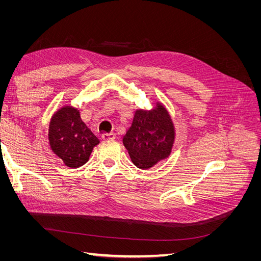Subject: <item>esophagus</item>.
I'll list each match as a JSON object with an SVG mask.
<instances>
[{
    "mask_svg": "<svg viewBox=\"0 0 261 261\" xmlns=\"http://www.w3.org/2000/svg\"><path fill=\"white\" fill-rule=\"evenodd\" d=\"M102 138H103V139H114L115 134L114 133H105V134H102Z\"/></svg>",
    "mask_w": 261,
    "mask_h": 261,
    "instance_id": "1",
    "label": "esophagus"
}]
</instances>
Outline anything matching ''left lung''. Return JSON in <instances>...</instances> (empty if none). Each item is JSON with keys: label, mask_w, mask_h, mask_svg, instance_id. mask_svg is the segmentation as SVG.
I'll use <instances>...</instances> for the list:
<instances>
[{"label": "left lung", "mask_w": 261, "mask_h": 261, "mask_svg": "<svg viewBox=\"0 0 261 261\" xmlns=\"http://www.w3.org/2000/svg\"><path fill=\"white\" fill-rule=\"evenodd\" d=\"M173 143L174 126L167 110L159 103L150 111L137 110L123 136V144L133 163L143 170L168 158Z\"/></svg>", "instance_id": "left-lung-1"}]
</instances>
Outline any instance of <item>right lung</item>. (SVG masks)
I'll use <instances>...</instances> for the list:
<instances>
[{
    "label": "right lung",
    "instance_id": "1",
    "mask_svg": "<svg viewBox=\"0 0 261 261\" xmlns=\"http://www.w3.org/2000/svg\"><path fill=\"white\" fill-rule=\"evenodd\" d=\"M49 141L52 151L68 168L82 167L89 160L93 147L100 143L73 107H63L54 113L49 126Z\"/></svg>",
    "mask_w": 261,
    "mask_h": 261
}]
</instances>
